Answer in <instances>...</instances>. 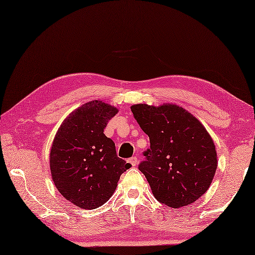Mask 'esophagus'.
Segmentation results:
<instances>
[{"mask_svg":"<svg viewBox=\"0 0 255 255\" xmlns=\"http://www.w3.org/2000/svg\"><path fill=\"white\" fill-rule=\"evenodd\" d=\"M128 162L129 163H130L132 166H136L137 164H138V159H137V156H132V158H130L128 160Z\"/></svg>","mask_w":255,"mask_h":255,"instance_id":"1","label":"esophagus"}]
</instances>
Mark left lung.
Here are the masks:
<instances>
[{"instance_id": "left-lung-1", "label": "left lung", "mask_w": 255, "mask_h": 255, "mask_svg": "<svg viewBox=\"0 0 255 255\" xmlns=\"http://www.w3.org/2000/svg\"><path fill=\"white\" fill-rule=\"evenodd\" d=\"M150 149L139 164L160 203L173 208L187 206L207 192L217 170L213 139L197 118L173 104L132 105Z\"/></svg>"}]
</instances>
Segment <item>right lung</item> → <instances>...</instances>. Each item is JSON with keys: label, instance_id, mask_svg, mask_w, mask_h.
<instances>
[{"label": "right lung", "instance_id": "right-lung-1", "mask_svg": "<svg viewBox=\"0 0 255 255\" xmlns=\"http://www.w3.org/2000/svg\"><path fill=\"white\" fill-rule=\"evenodd\" d=\"M118 110L101 101L77 108L58 129L50 150L52 181L62 196L83 209L104 205L119 177L131 166L118 158L115 143L104 134Z\"/></svg>", "mask_w": 255, "mask_h": 255}]
</instances>
